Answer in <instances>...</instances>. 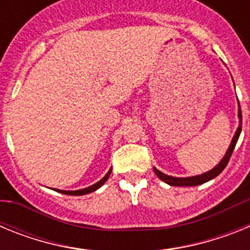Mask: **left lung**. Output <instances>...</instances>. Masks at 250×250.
<instances>
[{"label": "left lung", "mask_w": 250, "mask_h": 250, "mask_svg": "<svg viewBox=\"0 0 250 250\" xmlns=\"http://www.w3.org/2000/svg\"><path fill=\"white\" fill-rule=\"evenodd\" d=\"M238 119H239V125H238V129L234 134L233 139L230 141V145H229L228 150L225 152V155L223 156L222 160L215 165L211 170L207 171V173H203L200 175H195V176H188V178H175V176L171 175H167V174L161 173L160 170H158L156 167H154V171L158 175V178L163 182H165L167 184L171 185V187H196V185L204 184V183L209 182L211 179H214L215 176L219 175L222 173L223 170L225 169L227 164L229 163V159L231 156V152H233L234 147L237 145V141L239 139L240 132H242V110H240V105L239 101H238Z\"/></svg>", "instance_id": "obj_1"}]
</instances>
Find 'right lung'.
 <instances>
[{
    "label": "right lung",
    "instance_id": "obj_1",
    "mask_svg": "<svg viewBox=\"0 0 250 250\" xmlns=\"http://www.w3.org/2000/svg\"><path fill=\"white\" fill-rule=\"evenodd\" d=\"M110 174H111V169H110L109 171L106 173V175L104 176L101 180H99L98 183H95V184L91 185V187H87V188H83V189H80V190H60V189H55V190L59 191V193L67 194V195H85V194L92 193V191L98 190L99 188L103 187V185L106 183V180L109 179Z\"/></svg>",
    "mask_w": 250,
    "mask_h": 250
}]
</instances>
